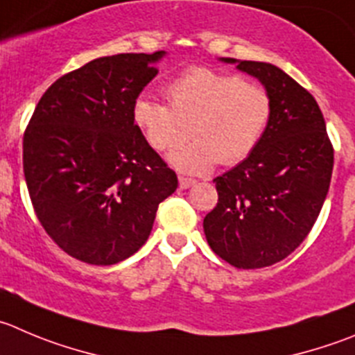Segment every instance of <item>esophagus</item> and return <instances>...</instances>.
<instances>
[{
	"label": "esophagus",
	"mask_w": 355,
	"mask_h": 355,
	"mask_svg": "<svg viewBox=\"0 0 355 355\" xmlns=\"http://www.w3.org/2000/svg\"><path fill=\"white\" fill-rule=\"evenodd\" d=\"M195 183H197V181H195L193 178H187V175H180V188H183V190H187V188L193 187Z\"/></svg>",
	"instance_id": "esophagus-1"
}]
</instances>
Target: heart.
Returning a JSON list of instances; mask_svg holds the SVG:
<instances>
[{
    "label": "heart",
    "instance_id": "1",
    "mask_svg": "<svg viewBox=\"0 0 355 355\" xmlns=\"http://www.w3.org/2000/svg\"><path fill=\"white\" fill-rule=\"evenodd\" d=\"M168 106L139 97L132 118L148 143L158 151L178 150L171 162L184 172H207L219 162L237 165L265 137L273 116V101L261 83L235 73L195 66L165 87Z\"/></svg>",
    "mask_w": 355,
    "mask_h": 355
}]
</instances>
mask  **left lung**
<instances>
[{
  "label": "left lung",
  "mask_w": 355,
  "mask_h": 355,
  "mask_svg": "<svg viewBox=\"0 0 355 355\" xmlns=\"http://www.w3.org/2000/svg\"><path fill=\"white\" fill-rule=\"evenodd\" d=\"M261 82L273 116L259 146L214 180L218 204L204 218L212 251L237 268L288 258L312 230L326 200L333 146L309 90L268 62L223 57Z\"/></svg>",
  "instance_id": "8db88e82"
}]
</instances>
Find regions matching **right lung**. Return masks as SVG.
Masks as SVG:
<instances>
[{"mask_svg":"<svg viewBox=\"0 0 355 355\" xmlns=\"http://www.w3.org/2000/svg\"><path fill=\"white\" fill-rule=\"evenodd\" d=\"M165 55L99 57L60 76L24 132L29 197L53 242L89 265H114L148 241L178 175L136 127L132 107Z\"/></svg>","mask_w":355,"mask_h":355,"instance_id":"right-lung-1","label":"right lung"}]
</instances>
